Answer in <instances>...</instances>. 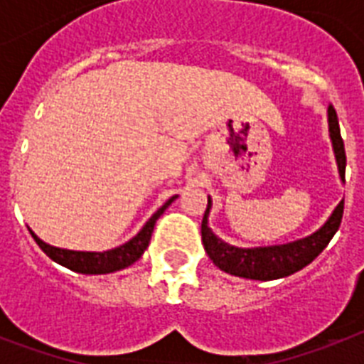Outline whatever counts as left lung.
Instances as JSON below:
<instances>
[{"mask_svg":"<svg viewBox=\"0 0 364 364\" xmlns=\"http://www.w3.org/2000/svg\"><path fill=\"white\" fill-rule=\"evenodd\" d=\"M328 137L333 143L334 159L338 166L340 181L344 183L346 176V151L344 141L340 136L338 117L333 105L327 107ZM213 200L208 196V210L202 219V243L208 257L213 260L217 268L227 272L230 276L245 277V279H259V282H270L287 277L294 272L302 270L308 266L323 249L327 247L342 221L344 213V198L340 200L328 219L310 236L294 240V242L277 243V245H260V247H238L232 243L225 242L217 236L210 227V211Z\"/></svg>","mask_w":364,"mask_h":364,"instance_id":"left-lung-1","label":"left lung"}]
</instances>
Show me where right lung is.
<instances>
[{
	"label": "right lung",
	"mask_w": 364,
	"mask_h": 364,
	"mask_svg": "<svg viewBox=\"0 0 364 364\" xmlns=\"http://www.w3.org/2000/svg\"><path fill=\"white\" fill-rule=\"evenodd\" d=\"M177 198L171 196L170 200H166L164 204L160 205L159 210L154 211L151 219L141 227V230L130 238L126 243L119 245V247L107 249V251H73V249H64V247H54L50 243L43 242L33 230L30 228V234L33 236L36 243L43 249V253H47L48 259H53L54 262L65 266L73 272L79 274H111V272L124 270L128 266H132L136 260L141 259V255L145 253V249L149 247L151 242V234L154 230V223L159 221V217L168 210V205Z\"/></svg>",
	"instance_id": "1"
}]
</instances>
